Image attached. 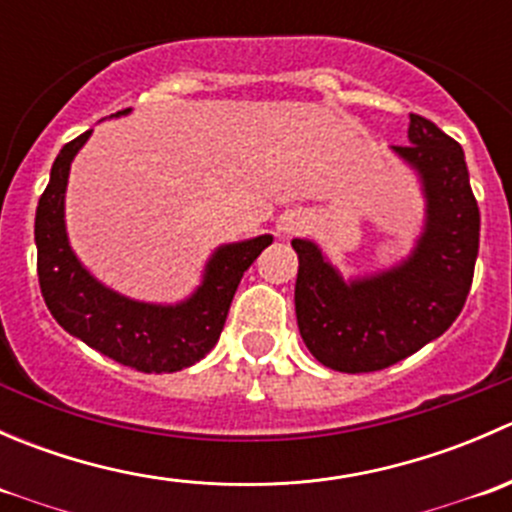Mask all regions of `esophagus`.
I'll use <instances>...</instances> for the list:
<instances>
[{"label": "esophagus", "instance_id": "34e87169", "mask_svg": "<svg viewBox=\"0 0 512 512\" xmlns=\"http://www.w3.org/2000/svg\"><path fill=\"white\" fill-rule=\"evenodd\" d=\"M304 227V218H299V215H285V218L280 220V232H285V235H294V232H299Z\"/></svg>", "mask_w": 512, "mask_h": 512}]
</instances>
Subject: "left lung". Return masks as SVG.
I'll return each instance as SVG.
<instances>
[{"label":"left lung","instance_id":"8db88e82","mask_svg":"<svg viewBox=\"0 0 512 512\" xmlns=\"http://www.w3.org/2000/svg\"><path fill=\"white\" fill-rule=\"evenodd\" d=\"M394 153L416 170L426 198V225L404 262L347 282L314 242L292 240L299 334L319 364L344 374L386 369L441 337L476 270L480 213L463 148L411 113L409 146Z\"/></svg>","mask_w":512,"mask_h":512}]
</instances>
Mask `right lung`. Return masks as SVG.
<instances>
[{
	"instance_id": "add662e5",
	"label": "right lung",
	"mask_w": 512,
	"mask_h": 512,
	"mask_svg": "<svg viewBox=\"0 0 512 512\" xmlns=\"http://www.w3.org/2000/svg\"><path fill=\"white\" fill-rule=\"evenodd\" d=\"M89 136L91 131L81 133L61 148L36 208V272L46 307L66 332L118 364L143 374L193 366L218 344L235 289L257 255L272 245V235L218 247L200 287L178 304L136 302L113 292L81 265L66 235L64 195L71 160Z\"/></svg>"
}]
</instances>
